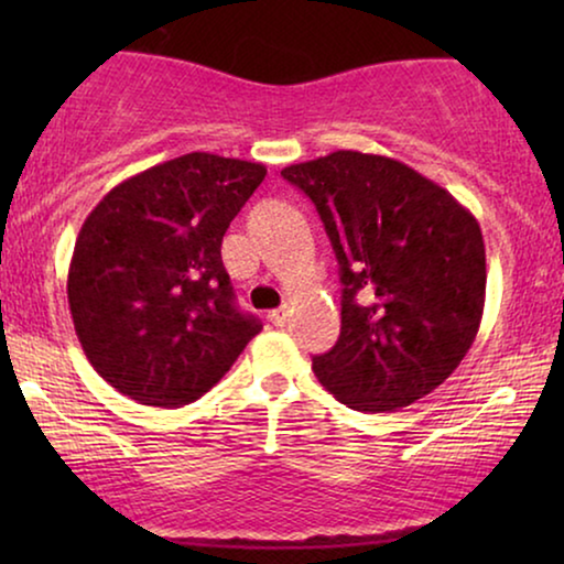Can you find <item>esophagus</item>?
<instances>
[{
    "label": "esophagus",
    "mask_w": 564,
    "mask_h": 564,
    "mask_svg": "<svg viewBox=\"0 0 564 564\" xmlns=\"http://www.w3.org/2000/svg\"><path fill=\"white\" fill-rule=\"evenodd\" d=\"M267 318L272 326H284V323H288V311H284V307H276V311H269Z\"/></svg>",
    "instance_id": "obj_1"
}]
</instances>
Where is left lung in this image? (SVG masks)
Masks as SVG:
<instances>
[{
	"label": "left lung",
	"instance_id": "8db88e82",
	"mask_svg": "<svg viewBox=\"0 0 564 564\" xmlns=\"http://www.w3.org/2000/svg\"><path fill=\"white\" fill-rule=\"evenodd\" d=\"M313 199L341 280V334L313 357L323 388L361 413L436 390L473 346L485 307L475 215L403 161L361 151L282 169Z\"/></svg>",
	"mask_w": 564,
	"mask_h": 564
}]
</instances>
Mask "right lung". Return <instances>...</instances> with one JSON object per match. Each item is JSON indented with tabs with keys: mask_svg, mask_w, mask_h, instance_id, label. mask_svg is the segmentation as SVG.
Listing matches in <instances>:
<instances>
[{
	"mask_svg": "<svg viewBox=\"0 0 564 564\" xmlns=\"http://www.w3.org/2000/svg\"><path fill=\"white\" fill-rule=\"evenodd\" d=\"M264 176L257 161L184 153L120 182L87 215L68 307L91 367L122 395L187 405L261 330L238 311L220 243Z\"/></svg>",
	"mask_w": 564,
	"mask_h": 564,
	"instance_id": "add662e5",
	"label": "right lung"
}]
</instances>
